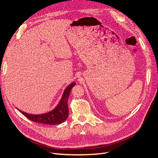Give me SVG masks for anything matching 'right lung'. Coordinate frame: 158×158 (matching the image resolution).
<instances>
[{"mask_svg": "<svg viewBox=\"0 0 158 158\" xmlns=\"http://www.w3.org/2000/svg\"><path fill=\"white\" fill-rule=\"evenodd\" d=\"M75 82H73L67 86L64 93H63L62 97L58 106L50 112L40 115H32L19 110V111H21L23 115L27 117L30 121L35 123L50 125H56L62 123L67 118L69 115L67 101L72 88L75 85Z\"/></svg>", "mask_w": 158, "mask_h": 158, "instance_id": "obj_1", "label": "right lung"}]
</instances>
